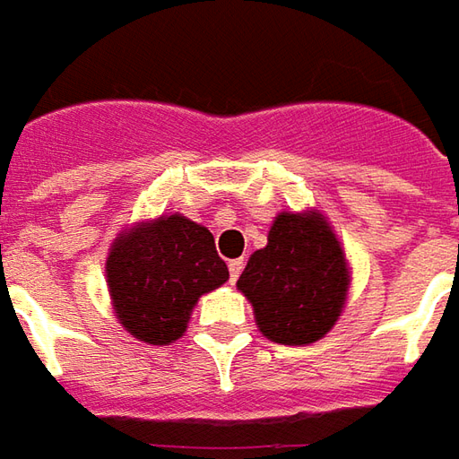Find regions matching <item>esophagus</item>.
I'll return each mask as SVG.
<instances>
[{
  "label": "esophagus",
  "mask_w": 459,
  "mask_h": 459,
  "mask_svg": "<svg viewBox=\"0 0 459 459\" xmlns=\"http://www.w3.org/2000/svg\"><path fill=\"white\" fill-rule=\"evenodd\" d=\"M242 267H245L242 260H230V282H237L239 273H242Z\"/></svg>",
  "instance_id": "1"
}]
</instances>
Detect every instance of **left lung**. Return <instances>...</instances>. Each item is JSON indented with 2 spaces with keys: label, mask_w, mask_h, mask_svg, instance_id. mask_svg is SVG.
Returning a JSON list of instances; mask_svg holds the SVG:
<instances>
[{
  "label": "left lung",
  "mask_w": 459,
  "mask_h": 459,
  "mask_svg": "<svg viewBox=\"0 0 459 459\" xmlns=\"http://www.w3.org/2000/svg\"><path fill=\"white\" fill-rule=\"evenodd\" d=\"M349 280L346 255L323 214L280 212L267 245L252 252L237 288L252 303L263 336L308 346L338 321Z\"/></svg>",
  "instance_id": "left-lung-1"
}]
</instances>
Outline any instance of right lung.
Returning <instances> with one entry per match:
<instances>
[{"label":"right lung","instance_id":"obj_1","mask_svg":"<svg viewBox=\"0 0 459 459\" xmlns=\"http://www.w3.org/2000/svg\"><path fill=\"white\" fill-rule=\"evenodd\" d=\"M106 278L123 328L138 341L169 346L184 336L196 300L227 282L230 270L207 227L161 214L110 245Z\"/></svg>","mask_w":459,"mask_h":459}]
</instances>
